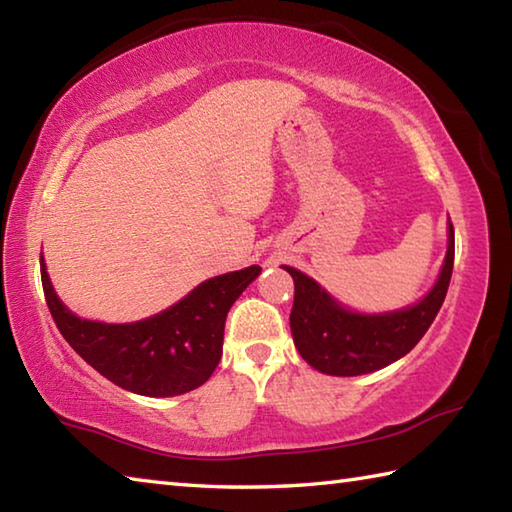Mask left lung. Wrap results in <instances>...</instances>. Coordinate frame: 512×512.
I'll return each instance as SVG.
<instances>
[{
  "label": "left lung",
  "mask_w": 512,
  "mask_h": 512,
  "mask_svg": "<svg viewBox=\"0 0 512 512\" xmlns=\"http://www.w3.org/2000/svg\"><path fill=\"white\" fill-rule=\"evenodd\" d=\"M454 264V228L439 280L410 309L360 315L342 309L311 277L284 266L295 282L291 333L300 356L329 376H360L383 369L410 353L430 329L448 293Z\"/></svg>",
  "instance_id": "obj_1"
}]
</instances>
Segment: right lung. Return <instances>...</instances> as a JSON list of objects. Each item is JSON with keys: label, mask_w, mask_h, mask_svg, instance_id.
I'll return each instance as SVG.
<instances>
[{"label": "right lung", "mask_w": 512, "mask_h": 512, "mask_svg": "<svg viewBox=\"0 0 512 512\" xmlns=\"http://www.w3.org/2000/svg\"><path fill=\"white\" fill-rule=\"evenodd\" d=\"M40 273L55 327L82 360L127 392L179 396L206 383L217 369L230 306L262 268L248 266L212 277L179 304L134 324L78 318L55 295L44 259Z\"/></svg>", "instance_id": "add662e5"}]
</instances>
